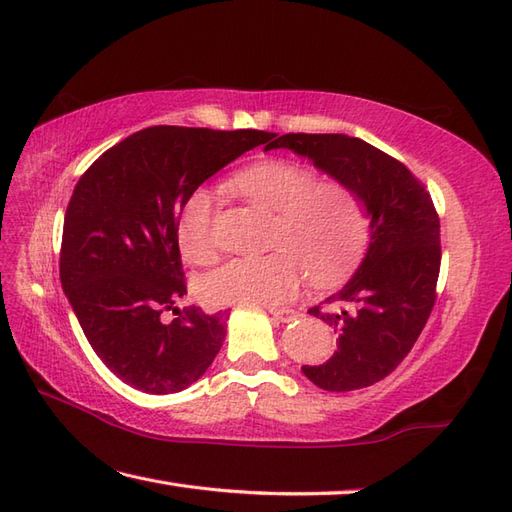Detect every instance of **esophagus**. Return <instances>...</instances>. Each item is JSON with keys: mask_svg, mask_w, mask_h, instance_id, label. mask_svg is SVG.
<instances>
[{"mask_svg": "<svg viewBox=\"0 0 512 512\" xmlns=\"http://www.w3.org/2000/svg\"><path fill=\"white\" fill-rule=\"evenodd\" d=\"M268 312L275 320H281V323H290V320L299 316V312L290 310V307H268Z\"/></svg>", "mask_w": 512, "mask_h": 512, "instance_id": "34e87169", "label": "esophagus"}]
</instances>
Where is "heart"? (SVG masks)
<instances>
[{"instance_id": "b5f03b06", "label": "heart", "mask_w": 512, "mask_h": 512, "mask_svg": "<svg viewBox=\"0 0 512 512\" xmlns=\"http://www.w3.org/2000/svg\"><path fill=\"white\" fill-rule=\"evenodd\" d=\"M237 194L277 211L268 246L272 253L235 257L198 283L209 305H281L307 275L314 288H331L358 264L368 240V213L353 187L325 181L288 161H259L231 181ZM176 242L189 264L205 266L218 255L213 196L194 189L176 218Z\"/></svg>"}]
</instances>
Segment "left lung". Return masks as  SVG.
Returning <instances> with one entry per match:
<instances>
[{
    "label": "left lung",
    "mask_w": 512,
    "mask_h": 512,
    "mask_svg": "<svg viewBox=\"0 0 512 512\" xmlns=\"http://www.w3.org/2000/svg\"><path fill=\"white\" fill-rule=\"evenodd\" d=\"M310 159L360 194L371 244L358 272L312 316L338 334L323 364L303 366L318 388L373 386L406 358L432 314L441 270V220L425 185L401 161L349 135L288 133L270 144Z\"/></svg>",
    "instance_id": "obj_1"
}]
</instances>
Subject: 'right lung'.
<instances>
[{"mask_svg":"<svg viewBox=\"0 0 512 512\" xmlns=\"http://www.w3.org/2000/svg\"><path fill=\"white\" fill-rule=\"evenodd\" d=\"M272 137L150 126L80 176L65 211L61 283L93 351L124 384L185 390L218 355L227 316L174 307L187 294L176 218L209 176ZM165 311L177 314L172 324Z\"/></svg>","mask_w":512,"mask_h":512,"instance_id":"obj_1","label":"right lung"}]
</instances>
